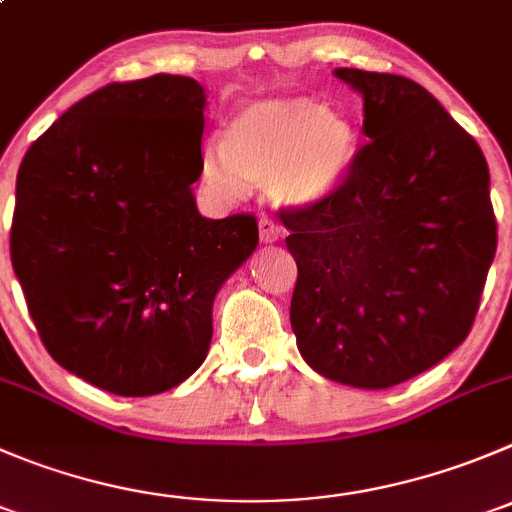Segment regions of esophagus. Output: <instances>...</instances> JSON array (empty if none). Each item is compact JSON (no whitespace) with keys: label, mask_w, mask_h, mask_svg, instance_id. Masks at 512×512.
I'll return each mask as SVG.
<instances>
[{"label":"esophagus","mask_w":512,"mask_h":512,"mask_svg":"<svg viewBox=\"0 0 512 512\" xmlns=\"http://www.w3.org/2000/svg\"><path fill=\"white\" fill-rule=\"evenodd\" d=\"M281 233H284V228H281L276 221H271V218H261L259 221L261 243H276L281 238Z\"/></svg>","instance_id":"esophagus-1"}]
</instances>
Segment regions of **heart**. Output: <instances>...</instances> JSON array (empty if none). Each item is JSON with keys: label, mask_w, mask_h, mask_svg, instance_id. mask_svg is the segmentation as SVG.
Returning <instances> with one entry per match:
<instances>
[{"label": "heart", "mask_w": 512, "mask_h": 512, "mask_svg": "<svg viewBox=\"0 0 512 512\" xmlns=\"http://www.w3.org/2000/svg\"><path fill=\"white\" fill-rule=\"evenodd\" d=\"M359 153L352 118L316 97H269L241 107L223 140L203 148L208 186L241 198L248 183L266 186L276 203L316 206L339 191Z\"/></svg>", "instance_id": "heart-1"}]
</instances>
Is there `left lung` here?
Wrapping results in <instances>:
<instances>
[{
  "mask_svg": "<svg viewBox=\"0 0 512 512\" xmlns=\"http://www.w3.org/2000/svg\"><path fill=\"white\" fill-rule=\"evenodd\" d=\"M369 143L337 193L281 213L296 261L291 329L314 372L387 389L470 334L498 226L472 135L415 80L339 67Z\"/></svg>",
  "mask_w": 512,
  "mask_h": 512,
  "instance_id": "obj_1",
  "label": "left lung"
}]
</instances>
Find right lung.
<instances>
[{
	"instance_id": "obj_1",
	"label": "right lung",
	"mask_w": 512,
	"mask_h": 512,
	"mask_svg": "<svg viewBox=\"0 0 512 512\" xmlns=\"http://www.w3.org/2000/svg\"><path fill=\"white\" fill-rule=\"evenodd\" d=\"M203 110L191 77L113 82L19 165L9 248L34 326L60 367L120 397L201 367L213 299L259 246L248 213H198Z\"/></svg>"
}]
</instances>
